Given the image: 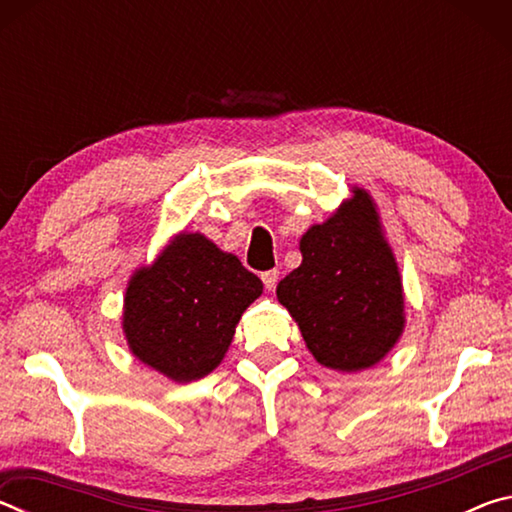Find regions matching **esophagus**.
<instances>
[{
  "label": "esophagus",
  "mask_w": 512,
  "mask_h": 512,
  "mask_svg": "<svg viewBox=\"0 0 512 512\" xmlns=\"http://www.w3.org/2000/svg\"><path fill=\"white\" fill-rule=\"evenodd\" d=\"M277 280H280V271H266V273H262V282H264V287L268 289V291H273L275 287H277Z\"/></svg>",
  "instance_id": "34e87169"
}]
</instances>
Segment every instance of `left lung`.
I'll use <instances>...</instances> for the list:
<instances>
[{"mask_svg": "<svg viewBox=\"0 0 512 512\" xmlns=\"http://www.w3.org/2000/svg\"><path fill=\"white\" fill-rule=\"evenodd\" d=\"M302 264L277 284L309 352L323 366L357 372L375 366L404 332V291L377 207L354 187L325 223L300 239Z\"/></svg>", "mask_w": 512, "mask_h": 512, "instance_id": "left-lung-1", "label": "left lung"}]
</instances>
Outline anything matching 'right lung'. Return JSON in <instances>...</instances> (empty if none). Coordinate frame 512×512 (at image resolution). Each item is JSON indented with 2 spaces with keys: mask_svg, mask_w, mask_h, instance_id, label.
<instances>
[{
  "mask_svg": "<svg viewBox=\"0 0 512 512\" xmlns=\"http://www.w3.org/2000/svg\"><path fill=\"white\" fill-rule=\"evenodd\" d=\"M264 284L201 232H180L151 266L133 273L124 334L137 359L178 384L219 366L239 318Z\"/></svg>",
  "mask_w": 512,
  "mask_h": 512,
  "instance_id": "add662e5",
  "label": "right lung"
}]
</instances>
